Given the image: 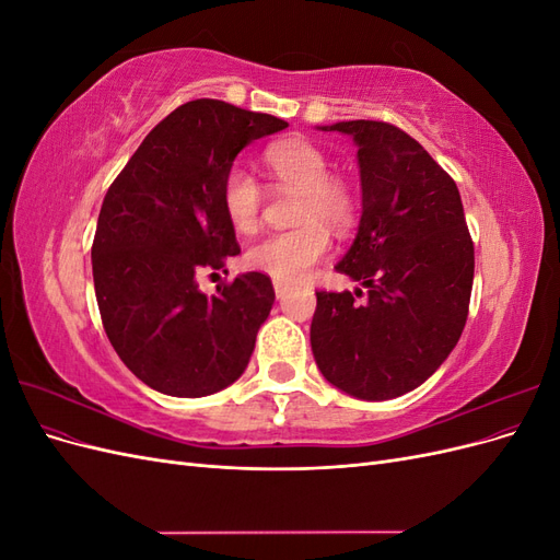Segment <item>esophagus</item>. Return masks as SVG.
I'll list each match as a JSON object with an SVG mask.
<instances>
[{
  "mask_svg": "<svg viewBox=\"0 0 560 560\" xmlns=\"http://www.w3.org/2000/svg\"><path fill=\"white\" fill-rule=\"evenodd\" d=\"M273 287H276V296H278V299H282V296L287 294V284H284V282L276 280V282H273Z\"/></svg>",
  "mask_w": 560,
  "mask_h": 560,
  "instance_id": "1",
  "label": "esophagus"
}]
</instances>
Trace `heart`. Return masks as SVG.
<instances>
[{
	"mask_svg": "<svg viewBox=\"0 0 560 560\" xmlns=\"http://www.w3.org/2000/svg\"><path fill=\"white\" fill-rule=\"evenodd\" d=\"M266 165L280 186L296 189V229L276 231L247 249V266L280 282H296L329 249L327 226L343 233L354 222V198L343 182L329 177V161L306 140L270 144ZM264 194L245 167L233 165L222 184V206L233 229L257 226Z\"/></svg>",
	"mask_w": 560,
	"mask_h": 560,
	"instance_id": "obj_1",
	"label": "heart"
}]
</instances>
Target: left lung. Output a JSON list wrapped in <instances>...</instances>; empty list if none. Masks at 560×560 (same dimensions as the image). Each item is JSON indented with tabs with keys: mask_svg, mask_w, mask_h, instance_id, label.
Wrapping results in <instances>:
<instances>
[{
	"mask_svg": "<svg viewBox=\"0 0 560 560\" xmlns=\"http://www.w3.org/2000/svg\"><path fill=\"white\" fill-rule=\"evenodd\" d=\"M352 138L362 217L338 273L366 287L317 292L315 364L346 395L383 401L425 383L460 338L474 245L455 182L411 135L383 121L317 126ZM362 294V290H354Z\"/></svg>",
	"mask_w": 560,
	"mask_h": 560,
	"instance_id": "obj_1",
	"label": "left lung"
}]
</instances>
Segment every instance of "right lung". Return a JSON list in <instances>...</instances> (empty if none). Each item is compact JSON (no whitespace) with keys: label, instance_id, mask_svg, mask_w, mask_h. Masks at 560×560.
Instances as JSON below:
<instances>
[{"label":"right lung","instance_id":"1","mask_svg":"<svg viewBox=\"0 0 560 560\" xmlns=\"http://www.w3.org/2000/svg\"><path fill=\"white\" fill-rule=\"evenodd\" d=\"M278 116L191 100L151 130L103 200L93 282L103 325L121 362L171 397H208L243 376L276 292L243 273L217 294L202 270L241 254L222 206L235 156L284 130Z\"/></svg>","mask_w":560,"mask_h":560}]
</instances>
